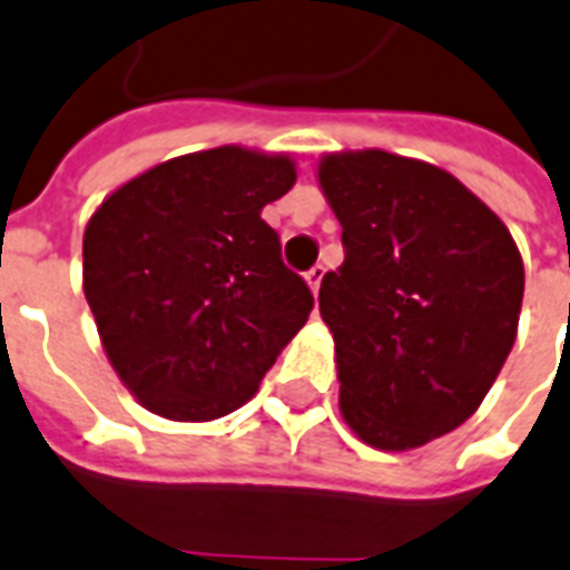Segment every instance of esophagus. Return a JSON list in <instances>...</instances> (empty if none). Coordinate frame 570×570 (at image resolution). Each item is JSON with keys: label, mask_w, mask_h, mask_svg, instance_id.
I'll return each instance as SVG.
<instances>
[{"label": "esophagus", "mask_w": 570, "mask_h": 570, "mask_svg": "<svg viewBox=\"0 0 570 570\" xmlns=\"http://www.w3.org/2000/svg\"><path fill=\"white\" fill-rule=\"evenodd\" d=\"M323 273H326V267H323V264H314L312 271H308V273H306V282H308V288H312V291H314V294H317V291H321Z\"/></svg>", "instance_id": "34e87169"}]
</instances>
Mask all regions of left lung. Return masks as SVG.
Instances as JSON below:
<instances>
[{
	"label": "left lung",
	"instance_id": "left-lung-1",
	"mask_svg": "<svg viewBox=\"0 0 570 570\" xmlns=\"http://www.w3.org/2000/svg\"><path fill=\"white\" fill-rule=\"evenodd\" d=\"M344 264L321 282L341 414L364 444L412 450L465 423L515 344L523 262L482 199L382 149L321 161Z\"/></svg>",
	"mask_w": 570,
	"mask_h": 570
}]
</instances>
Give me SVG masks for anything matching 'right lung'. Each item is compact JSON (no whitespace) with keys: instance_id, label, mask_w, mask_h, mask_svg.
<instances>
[{"instance_id":"1","label":"right lung","mask_w":570,"mask_h":570,"mask_svg":"<svg viewBox=\"0 0 570 570\" xmlns=\"http://www.w3.org/2000/svg\"><path fill=\"white\" fill-rule=\"evenodd\" d=\"M294 181L288 156L217 147L140 173L90 217L85 297L108 362L149 412H235L303 330L312 291L262 220Z\"/></svg>"}]
</instances>
